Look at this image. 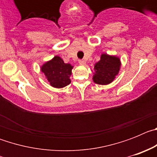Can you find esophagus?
Wrapping results in <instances>:
<instances>
[{"mask_svg": "<svg viewBox=\"0 0 157 157\" xmlns=\"http://www.w3.org/2000/svg\"><path fill=\"white\" fill-rule=\"evenodd\" d=\"M78 63L82 65V66H84V65H86V61L84 59H80L79 61H78Z\"/></svg>", "mask_w": 157, "mask_h": 157, "instance_id": "34e87169", "label": "esophagus"}]
</instances>
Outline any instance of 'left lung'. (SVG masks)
Listing matches in <instances>:
<instances>
[{
  "mask_svg": "<svg viewBox=\"0 0 157 157\" xmlns=\"http://www.w3.org/2000/svg\"><path fill=\"white\" fill-rule=\"evenodd\" d=\"M120 57L102 53L99 61L94 64L93 81L99 85H109L114 81L120 72Z\"/></svg>",
  "mask_w": 157,
  "mask_h": 157,
  "instance_id": "1",
  "label": "left lung"
}]
</instances>
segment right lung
I'll return each instance as SVG.
<instances>
[{
	"mask_svg": "<svg viewBox=\"0 0 157 157\" xmlns=\"http://www.w3.org/2000/svg\"><path fill=\"white\" fill-rule=\"evenodd\" d=\"M72 69L73 66L65 63L59 56H55L41 66V71L45 75L51 86L57 89L70 84Z\"/></svg>",
	"mask_w": 157,
	"mask_h": 157,
	"instance_id": "obj_1",
	"label": "right lung"
}]
</instances>
